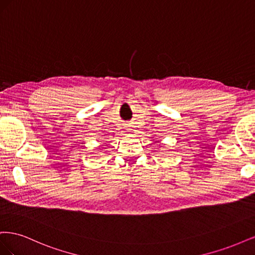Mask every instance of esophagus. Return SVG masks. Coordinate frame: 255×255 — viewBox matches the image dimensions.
<instances>
[{
	"instance_id": "obj_1",
	"label": "esophagus",
	"mask_w": 255,
	"mask_h": 255,
	"mask_svg": "<svg viewBox=\"0 0 255 255\" xmlns=\"http://www.w3.org/2000/svg\"><path fill=\"white\" fill-rule=\"evenodd\" d=\"M130 127H132V125H130V123H127V125H126V128H128V129H130L129 128Z\"/></svg>"
}]
</instances>
